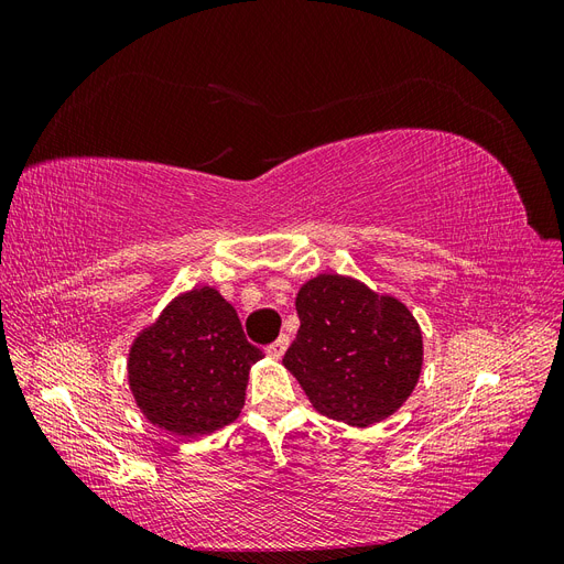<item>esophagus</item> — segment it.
<instances>
[{
  "mask_svg": "<svg viewBox=\"0 0 564 564\" xmlns=\"http://www.w3.org/2000/svg\"><path fill=\"white\" fill-rule=\"evenodd\" d=\"M286 348H289V336L282 334L278 340H272V344L265 348V352H268L270 357H275V360H280V357L284 355Z\"/></svg>",
  "mask_w": 564,
  "mask_h": 564,
  "instance_id": "obj_1",
  "label": "esophagus"
}]
</instances>
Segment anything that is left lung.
I'll return each mask as SVG.
<instances>
[{"mask_svg":"<svg viewBox=\"0 0 564 564\" xmlns=\"http://www.w3.org/2000/svg\"><path fill=\"white\" fill-rule=\"evenodd\" d=\"M296 311L301 329L282 365L317 412L365 429L412 395L423 344L400 301L348 278L319 275L303 284Z\"/></svg>","mask_w":564,"mask_h":564,"instance_id":"1","label":"left lung"}]
</instances>
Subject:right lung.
<instances>
[{
	"label": "right lung",
	"instance_id": "1",
	"mask_svg": "<svg viewBox=\"0 0 564 564\" xmlns=\"http://www.w3.org/2000/svg\"><path fill=\"white\" fill-rule=\"evenodd\" d=\"M261 357L232 305L202 286L169 303L133 340L129 386L148 421L174 435H204L240 416L249 369Z\"/></svg>",
	"mask_w": 564,
	"mask_h": 564
}]
</instances>
